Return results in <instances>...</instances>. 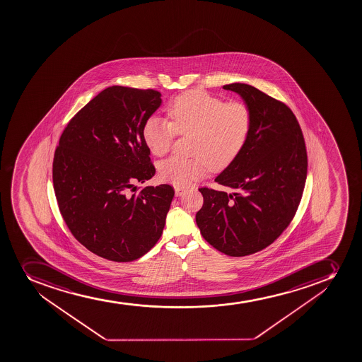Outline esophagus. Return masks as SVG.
<instances>
[{"instance_id": "obj_1", "label": "esophagus", "mask_w": 362, "mask_h": 362, "mask_svg": "<svg viewBox=\"0 0 362 362\" xmlns=\"http://www.w3.org/2000/svg\"><path fill=\"white\" fill-rule=\"evenodd\" d=\"M175 196H182L185 192V189L182 187H175Z\"/></svg>"}]
</instances>
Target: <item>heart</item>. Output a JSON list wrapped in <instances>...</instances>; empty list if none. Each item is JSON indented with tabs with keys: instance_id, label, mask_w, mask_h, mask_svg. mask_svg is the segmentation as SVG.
<instances>
[{
	"instance_id": "obj_1",
	"label": "heart",
	"mask_w": 362,
	"mask_h": 362,
	"mask_svg": "<svg viewBox=\"0 0 362 362\" xmlns=\"http://www.w3.org/2000/svg\"><path fill=\"white\" fill-rule=\"evenodd\" d=\"M168 119L151 117L143 129L144 141L158 157L168 153L177 133L194 134L191 154L168 158L159 166L161 179L187 185L205 168L219 171L229 166L247 143L251 112L243 103H228L203 90L180 94L168 107Z\"/></svg>"
}]
</instances>
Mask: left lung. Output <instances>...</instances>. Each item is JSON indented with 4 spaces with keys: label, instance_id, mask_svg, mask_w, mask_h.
<instances>
[{
    "label": "left lung",
    "instance_id": "left-lung-1",
    "mask_svg": "<svg viewBox=\"0 0 362 362\" xmlns=\"http://www.w3.org/2000/svg\"><path fill=\"white\" fill-rule=\"evenodd\" d=\"M251 112L238 157L215 179L233 194L201 187L196 214L202 236L223 254L242 257L277 240L296 214L307 179L305 138L293 111L247 83H230Z\"/></svg>",
    "mask_w": 362,
    "mask_h": 362
}]
</instances>
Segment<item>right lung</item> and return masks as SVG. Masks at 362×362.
<instances>
[{
  "instance_id": "1",
  "label": "right lung",
  "mask_w": 362,
  "mask_h": 362,
  "mask_svg": "<svg viewBox=\"0 0 362 362\" xmlns=\"http://www.w3.org/2000/svg\"><path fill=\"white\" fill-rule=\"evenodd\" d=\"M160 97L154 90L108 87L69 120L54 153L62 218L83 247L110 261H134L150 251L175 196L168 184L140 191L134 185L156 173L143 129Z\"/></svg>"
}]
</instances>
